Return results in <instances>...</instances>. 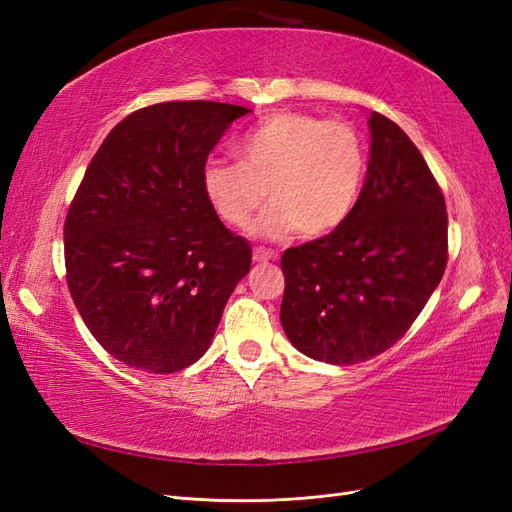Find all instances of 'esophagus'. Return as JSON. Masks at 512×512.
I'll list each match as a JSON object with an SVG mask.
<instances>
[{
  "label": "esophagus",
  "mask_w": 512,
  "mask_h": 512,
  "mask_svg": "<svg viewBox=\"0 0 512 512\" xmlns=\"http://www.w3.org/2000/svg\"><path fill=\"white\" fill-rule=\"evenodd\" d=\"M252 258H254V262H267V260H275L277 254L271 250H265V247H254Z\"/></svg>",
  "instance_id": "esophagus-1"
}]
</instances>
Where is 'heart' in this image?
Listing matches in <instances>:
<instances>
[{"mask_svg":"<svg viewBox=\"0 0 512 512\" xmlns=\"http://www.w3.org/2000/svg\"><path fill=\"white\" fill-rule=\"evenodd\" d=\"M239 162L211 158L203 190L218 218L243 228L267 198L254 232L280 239L299 230L322 237L342 226L359 203L367 175L361 134L346 121L277 111L237 143Z\"/></svg>","mask_w":512,"mask_h":512,"instance_id":"obj_1","label":"heart"}]
</instances>
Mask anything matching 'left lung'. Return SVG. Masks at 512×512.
I'll list each match as a JSON object with an SVG mask.
<instances>
[{
  "mask_svg": "<svg viewBox=\"0 0 512 512\" xmlns=\"http://www.w3.org/2000/svg\"><path fill=\"white\" fill-rule=\"evenodd\" d=\"M369 132L367 177L348 220L282 254V327L294 348L331 365L397 344L448 260L444 194L421 151L380 113Z\"/></svg>",
  "mask_w": 512,
  "mask_h": 512,
  "instance_id": "obj_1",
  "label": "left lung"
}]
</instances>
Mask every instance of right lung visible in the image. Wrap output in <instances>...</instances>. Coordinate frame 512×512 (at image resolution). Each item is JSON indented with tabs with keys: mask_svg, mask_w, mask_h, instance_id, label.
<instances>
[{
	"mask_svg": "<svg viewBox=\"0 0 512 512\" xmlns=\"http://www.w3.org/2000/svg\"><path fill=\"white\" fill-rule=\"evenodd\" d=\"M237 104L138 108L91 158L64 224L66 282L98 344L149 374L196 363L252 267V247L211 209L203 168Z\"/></svg>",
	"mask_w": 512,
	"mask_h": 512,
	"instance_id": "obj_1",
	"label": "right lung"
}]
</instances>
